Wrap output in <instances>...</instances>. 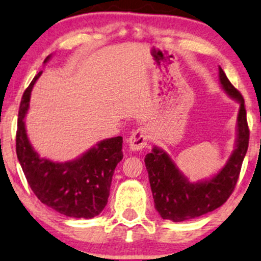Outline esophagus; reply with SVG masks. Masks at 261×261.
I'll return each instance as SVG.
<instances>
[{
  "instance_id": "1",
  "label": "esophagus",
  "mask_w": 261,
  "mask_h": 261,
  "mask_svg": "<svg viewBox=\"0 0 261 261\" xmlns=\"http://www.w3.org/2000/svg\"><path fill=\"white\" fill-rule=\"evenodd\" d=\"M148 129L146 127H139L137 130L133 132V134L129 138V148L132 151H140L141 148L146 147L150 140Z\"/></svg>"
}]
</instances>
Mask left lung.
<instances>
[{
    "label": "left lung",
    "mask_w": 261,
    "mask_h": 261,
    "mask_svg": "<svg viewBox=\"0 0 261 261\" xmlns=\"http://www.w3.org/2000/svg\"><path fill=\"white\" fill-rule=\"evenodd\" d=\"M219 83L225 93L240 103L235 150L224 167L207 180L189 182L167 152L158 147L145 157V165L154 199V207L163 219L184 222L218 208L234 192L242 162L248 150L249 129L245 99L219 67Z\"/></svg>",
    "instance_id": "left-lung-1"
}]
</instances>
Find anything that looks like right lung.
Instances as JSON below:
<instances>
[{
	"mask_svg": "<svg viewBox=\"0 0 261 261\" xmlns=\"http://www.w3.org/2000/svg\"><path fill=\"white\" fill-rule=\"evenodd\" d=\"M40 74L31 81L20 103L16 130L19 163L30 187L43 204L67 217L93 218L108 204L115 168L123 158L122 137L101 140L76 160L64 163L39 157L27 137L23 118L30 107L32 87Z\"/></svg>",
	"mask_w": 261,
	"mask_h": 261,
	"instance_id": "add662e5",
	"label": "right lung"
}]
</instances>
